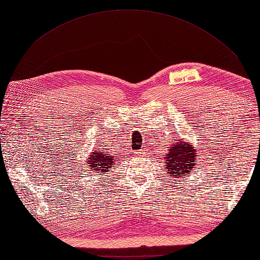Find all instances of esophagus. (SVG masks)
Instances as JSON below:
<instances>
[{
  "instance_id": "esophagus-1",
  "label": "esophagus",
  "mask_w": 260,
  "mask_h": 260,
  "mask_svg": "<svg viewBox=\"0 0 260 260\" xmlns=\"http://www.w3.org/2000/svg\"><path fill=\"white\" fill-rule=\"evenodd\" d=\"M144 152H146V150L142 149V150H141V152H140V153H144Z\"/></svg>"
}]
</instances>
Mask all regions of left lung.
Masks as SVG:
<instances>
[{
	"label": "left lung",
	"instance_id": "1",
	"mask_svg": "<svg viewBox=\"0 0 260 260\" xmlns=\"http://www.w3.org/2000/svg\"><path fill=\"white\" fill-rule=\"evenodd\" d=\"M198 150L185 140H177L168 146V153L165 157V171L167 175L181 179L192 173L196 168ZM176 179V181H177Z\"/></svg>",
	"mask_w": 260,
	"mask_h": 260
}]
</instances>
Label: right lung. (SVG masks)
Segmentation results:
<instances>
[{"label": "right lung", "mask_w": 260, "mask_h": 260, "mask_svg": "<svg viewBox=\"0 0 260 260\" xmlns=\"http://www.w3.org/2000/svg\"><path fill=\"white\" fill-rule=\"evenodd\" d=\"M116 160V155H111V153H108L107 151L93 150V152L88 155L86 164L87 168L93 169L96 174H107V172H110L114 167Z\"/></svg>", "instance_id": "obj_1"}]
</instances>
